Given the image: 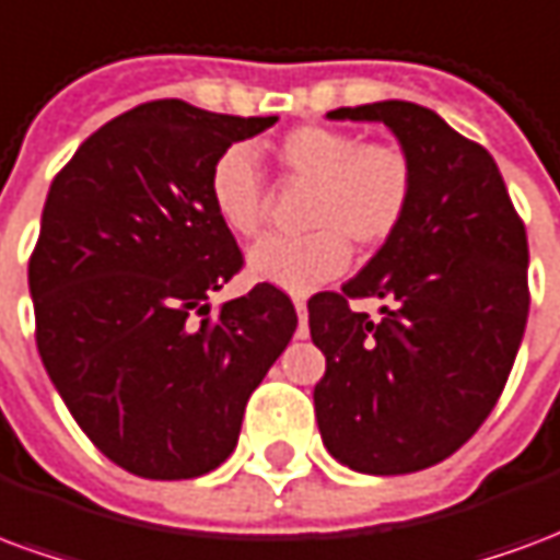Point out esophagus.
Returning <instances> with one entry per match:
<instances>
[{
  "mask_svg": "<svg viewBox=\"0 0 560 560\" xmlns=\"http://www.w3.org/2000/svg\"><path fill=\"white\" fill-rule=\"evenodd\" d=\"M293 308H296V317H300V329H296V336L305 339V336H308V327H305V320H308V305H305L303 296H296V300H293Z\"/></svg>",
  "mask_w": 560,
  "mask_h": 560,
  "instance_id": "esophagus-1",
  "label": "esophagus"
}]
</instances>
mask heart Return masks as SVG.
I'll use <instances>...</instances> for the list:
<instances>
[{"label": "heart", "mask_w": 560, "mask_h": 560, "mask_svg": "<svg viewBox=\"0 0 560 560\" xmlns=\"http://www.w3.org/2000/svg\"><path fill=\"white\" fill-rule=\"evenodd\" d=\"M279 164L293 183L315 185L300 240H264L248 255V272L281 291L308 293L339 279L351 245L372 252L393 240L413 203V164L396 143H363L345 128L300 126L279 140ZM207 197L215 219L240 240L264 231L269 191L255 152L231 147L212 161Z\"/></svg>", "instance_id": "b5f03b06"}]
</instances>
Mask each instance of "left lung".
Instances as JSON below:
<instances>
[{
    "mask_svg": "<svg viewBox=\"0 0 560 560\" xmlns=\"http://www.w3.org/2000/svg\"><path fill=\"white\" fill-rule=\"evenodd\" d=\"M384 122L413 164L399 233L341 291L308 300L327 357L315 417L329 456L360 474L432 468L492 413L528 324V236L494 159L411 102L329 110ZM387 299L372 322L351 299Z\"/></svg>",
    "mask_w": 560,
    "mask_h": 560,
    "instance_id": "obj_1",
    "label": "left lung"
}]
</instances>
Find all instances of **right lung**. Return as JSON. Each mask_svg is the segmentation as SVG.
Segmentation results:
<instances>
[{
	"label": "right lung",
	"mask_w": 560,
	"mask_h": 560,
	"mask_svg": "<svg viewBox=\"0 0 560 560\" xmlns=\"http://www.w3.org/2000/svg\"><path fill=\"white\" fill-rule=\"evenodd\" d=\"M269 126L276 116L140 104L83 140L47 191L30 257L38 353L80 429L128 474L219 468L296 329L291 296L267 281L209 305L243 269L209 207V167Z\"/></svg>",
	"instance_id": "1"
}]
</instances>
